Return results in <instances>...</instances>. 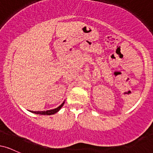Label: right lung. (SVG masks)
I'll list each match as a JSON object with an SVG mask.
<instances>
[{
	"instance_id": "right-lung-1",
	"label": "right lung",
	"mask_w": 153,
	"mask_h": 153,
	"mask_svg": "<svg viewBox=\"0 0 153 153\" xmlns=\"http://www.w3.org/2000/svg\"><path fill=\"white\" fill-rule=\"evenodd\" d=\"M65 101L63 102L60 106L57 107V108H54V109H51V110H47V111H30L31 112L34 114H41V115H52V114H54L55 113H57V111H59L60 110V108H62L63 105H64Z\"/></svg>"
}]
</instances>
